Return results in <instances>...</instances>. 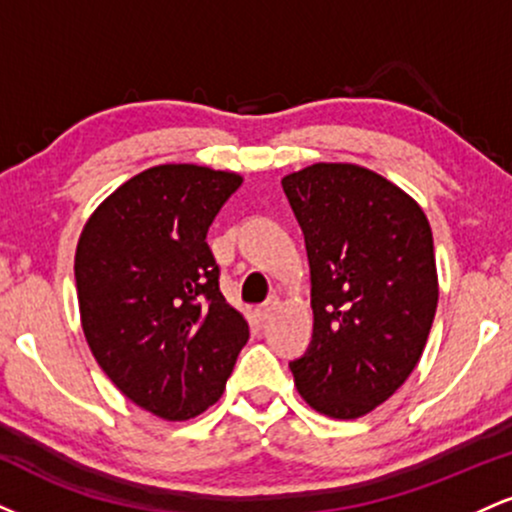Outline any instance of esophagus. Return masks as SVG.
<instances>
[{"mask_svg": "<svg viewBox=\"0 0 512 512\" xmlns=\"http://www.w3.org/2000/svg\"><path fill=\"white\" fill-rule=\"evenodd\" d=\"M279 298H269L267 303L264 305H260V308H257V315H260V320H269V317H272L276 310H279Z\"/></svg>", "mask_w": 512, "mask_h": 512, "instance_id": "obj_1", "label": "esophagus"}]
</instances>
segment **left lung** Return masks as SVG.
I'll use <instances>...</instances> for the list:
<instances>
[{
  "instance_id": "left-lung-1",
  "label": "left lung",
  "mask_w": 512,
  "mask_h": 512,
  "mask_svg": "<svg viewBox=\"0 0 512 512\" xmlns=\"http://www.w3.org/2000/svg\"><path fill=\"white\" fill-rule=\"evenodd\" d=\"M305 236L313 342L291 361L305 402L358 419L416 368L438 305L424 209L383 175L313 163L281 180Z\"/></svg>"
}]
</instances>
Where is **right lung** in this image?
Wrapping results in <instances>:
<instances>
[{
    "label": "right lung",
    "instance_id": "1",
    "mask_svg": "<svg viewBox=\"0 0 512 512\" xmlns=\"http://www.w3.org/2000/svg\"><path fill=\"white\" fill-rule=\"evenodd\" d=\"M238 173L166 163L91 214L74 257L81 327L98 366L137 407L187 421L223 395L248 342L219 289L207 231Z\"/></svg>",
    "mask_w": 512,
    "mask_h": 512
}]
</instances>
